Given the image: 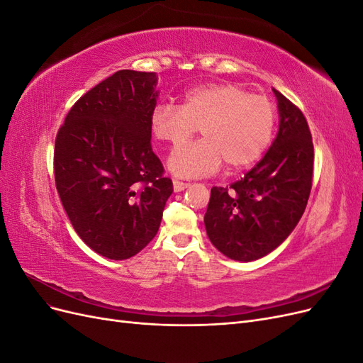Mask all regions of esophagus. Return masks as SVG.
<instances>
[{
	"label": "esophagus",
	"instance_id": "1",
	"mask_svg": "<svg viewBox=\"0 0 363 363\" xmlns=\"http://www.w3.org/2000/svg\"><path fill=\"white\" fill-rule=\"evenodd\" d=\"M172 186H174L175 192H182V191L188 188L189 183H184V182H180V180H172Z\"/></svg>",
	"mask_w": 363,
	"mask_h": 363
}]
</instances>
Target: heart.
<instances>
[{
    "label": "heart",
    "instance_id": "b5f03b06",
    "mask_svg": "<svg viewBox=\"0 0 363 363\" xmlns=\"http://www.w3.org/2000/svg\"><path fill=\"white\" fill-rule=\"evenodd\" d=\"M156 139L177 147L200 127L203 139L175 150L168 168L179 177H203L221 168L236 171L255 163L268 145L276 125V107L267 95L250 94L235 83H211L188 91L182 104L152 108Z\"/></svg>",
    "mask_w": 363,
    "mask_h": 363
}]
</instances>
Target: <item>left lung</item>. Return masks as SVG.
I'll list each match as a JSON object with an SVG mask.
<instances>
[{
	"instance_id": "left-lung-1",
	"label": "left lung",
	"mask_w": 363,
	"mask_h": 363,
	"mask_svg": "<svg viewBox=\"0 0 363 363\" xmlns=\"http://www.w3.org/2000/svg\"><path fill=\"white\" fill-rule=\"evenodd\" d=\"M280 115L271 148L244 179L213 186L206 232L224 256L239 262L269 255L286 239L309 200L313 174L312 135L303 112L272 89Z\"/></svg>"
}]
</instances>
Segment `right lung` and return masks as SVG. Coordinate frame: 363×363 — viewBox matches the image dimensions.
Masks as SVG:
<instances>
[{
    "label": "right lung",
    "instance_id": "add662e5",
    "mask_svg": "<svg viewBox=\"0 0 363 363\" xmlns=\"http://www.w3.org/2000/svg\"><path fill=\"white\" fill-rule=\"evenodd\" d=\"M156 72L121 69L77 101L57 131L56 188L74 230L98 255L133 257L160 227L172 182L151 148Z\"/></svg>",
    "mask_w": 363,
    "mask_h": 363
}]
</instances>
